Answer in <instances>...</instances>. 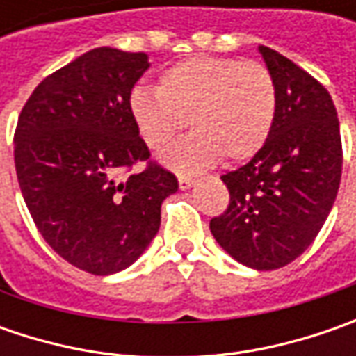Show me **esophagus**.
<instances>
[{
	"instance_id": "obj_1",
	"label": "esophagus",
	"mask_w": 356,
	"mask_h": 356,
	"mask_svg": "<svg viewBox=\"0 0 356 356\" xmlns=\"http://www.w3.org/2000/svg\"><path fill=\"white\" fill-rule=\"evenodd\" d=\"M194 182H196V180H194V178H190V176H178V184H180L182 190H188V188L194 184Z\"/></svg>"
}]
</instances>
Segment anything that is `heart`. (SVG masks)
<instances>
[{"instance_id": "1", "label": "heart", "mask_w": 356, "mask_h": 356, "mask_svg": "<svg viewBox=\"0 0 356 356\" xmlns=\"http://www.w3.org/2000/svg\"><path fill=\"white\" fill-rule=\"evenodd\" d=\"M130 117L150 150H162L190 124L194 134L172 146L164 162L200 172L241 162L259 152L277 111L273 76L261 63L229 57H190L158 79L156 90L130 95Z\"/></svg>"}]
</instances>
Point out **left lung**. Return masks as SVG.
Instances as JSON below:
<instances>
[{
  "label": "left lung",
  "mask_w": 356,
  "mask_h": 356,
  "mask_svg": "<svg viewBox=\"0 0 356 356\" xmlns=\"http://www.w3.org/2000/svg\"><path fill=\"white\" fill-rule=\"evenodd\" d=\"M259 53L277 92L273 129L248 164L222 176L229 206L210 229L236 261L269 271L291 264L317 238L339 192L343 146L321 83L273 49L259 45Z\"/></svg>",
  "instance_id": "left-lung-1"
}]
</instances>
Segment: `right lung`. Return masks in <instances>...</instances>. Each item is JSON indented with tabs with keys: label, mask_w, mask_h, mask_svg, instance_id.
Masks as SVG:
<instances>
[{
	"label": "right lung",
	"mask_w": 356,
	"mask_h": 356,
	"mask_svg": "<svg viewBox=\"0 0 356 356\" xmlns=\"http://www.w3.org/2000/svg\"><path fill=\"white\" fill-rule=\"evenodd\" d=\"M146 53L99 47L43 79L15 129L21 194L43 239L71 266L111 275L132 266L178 190L130 117ZM146 161L143 172L131 166ZM130 171L124 181L120 174Z\"/></svg>",
	"instance_id": "right-lung-1"
}]
</instances>
